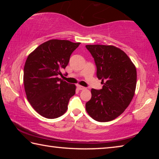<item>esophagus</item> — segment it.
<instances>
[{
    "label": "esophagus",
    "instance_id": "1",
    "mask_svg": "<svg viewBox=\"0 0 159 159\" xmlns=\"http://www.w3.org/2000/svg\"><path fill=\"white\" fill-rule=\"evenodd\" d=\"M77 88L79 90H82L85 89V87H83V86H81V85H77Z\"/></svg>",
    "mask_w": 159,
    "mask_h": 159
}]
</instances>
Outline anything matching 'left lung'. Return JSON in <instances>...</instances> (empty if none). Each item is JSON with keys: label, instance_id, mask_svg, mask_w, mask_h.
I'll use <instances>...</instances> for the list:
<instances>
[{"label": "left lung", "instance_id": "left-lung-1", "mask_svg": "<svg viewBox=\"0 0 159 159\" xmlns=\"http://www.w3.org/2000/svg\"><path fill=\"white\" fill-rule=\"evenodd\" d=\"M95 60L102 90H91L86 111L99 122L115 119L133 99L137 84L136 67L125 52L114 45H86Z\"/></svg>", "mask_w": 159, "mask_h": 159}]
</instances>
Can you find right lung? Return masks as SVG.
Instances as JSON below:
<instances>
[{
  "label": "right lung",
  "instance_id": "right-lung-1",
  "mask_svg": "<svg viewBox=\"0 0 159 159\" xmlns=\"http://www.w3.org/2000/svg\"><path fill=\"white\" fill-rule=\"evenodd\" d=\"M80 43L52 39L40 45L26 59L23 77L26 98L42 116L58 118L68 109L76 87L57 76L62 75L61 71Z\"/></svg>",
  "mask_w": 159,
  "mask_h": 159
}]
</instances>
